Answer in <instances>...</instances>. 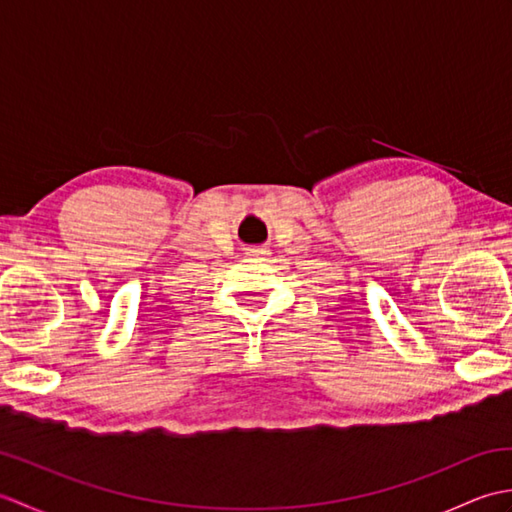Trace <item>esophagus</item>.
<instances>
[{"label": "esophagus", "mask_w": 512, "mask_h": 512, "mask_svg": "<svg viewBox=\"0 0 512 512\" xmlns=\"http://www.w3.org/2000/svg\"><path fill=\"white\" fill-rule=\"evenodd\" d=\"M246 255L255 257V259H266V257L270 255V250H268V248H264V246H253V248H248V250H246Z\"/></svg>", "instance_id": "obj_1"}]
</instances>
